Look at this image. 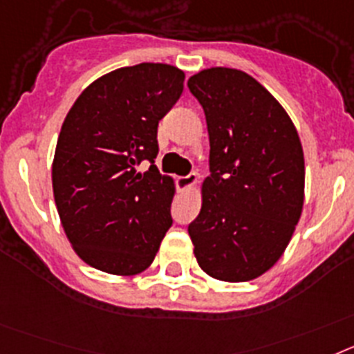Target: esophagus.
<instances>
[{"mask_svg": "<svg viewBox=\"0 0 354 354\" xmlns=\"http://www.w3.org/2000/svg\"><path fill=\"white\" fill-rule=\"evenodd\" d=\"M178 187H180L181 190H187V189H192V187L198 183V176H196L194 173L187 174V176H180L178 178Z\"/></svg>", "mask_w": 354, "mask_h": 354, "instance_id": "esophagus-1", "label": "esophagus"}]
</instances>
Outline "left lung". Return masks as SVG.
<instances>
[{
    "instance_id": "8db88e82",
    "label": "left lung",
    "mask_w": 354,
    "mask_h": 354,
    "mask_svg": "<svg viewBox=\"0 0 354 354\" xmlns=\"http://www.w3.org/2000/svg\"><path fill=\"white\" fill-rule=\"evenodd\" d=\"M205 110L210 176L189 224L208 276L250 281L283 254L305 201V156L296 126L274 96L244 71L212 67L189 78Z\"/></svg>"
}]
</instances>
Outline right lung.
<instances>
[{
  "instance_id": "obj_1",
  "label": "right lung",
  "mask_w": 354,
  "mask_h": 354,
  "mask_svg": "<svg viewBox=\"0 0 354 354\" xmlns=\"http://www.w3.org/2000/svg\"><path fill=\"white\" fill-rule=\"evenodd\" d=\"M167 64L121 67L92 82L71 106L55 149L53 196L73 250L109 274L151 266L173 224V178L155 165L156 130L183 92ZM150 163L146 174L136 165Z\"/></svg>"
}]
</instances>
